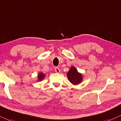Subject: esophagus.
<instances>
[{
    "label": "esophagus",
    "mask_w": 121,
    "mask_h": 121,
    "mask_svg": "<svg viewBox=\"0 0 121 121\" xmlns=\"http://www.w3.org/2000/svg\"><path fill=\"white\" fill-rule=\"evenodd\" d=\"M55 71H56V73H59V72H60V69H59V68H58V67H56V68H55Z\"/></svg>",
    "instance_id": "1"
}]
</instances>
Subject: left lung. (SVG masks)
<instances>
[{"mask_svg": "<svg viewBox=\"0 0 121 121\" xmlns=\"http://www.w3.org/2000/svg\"><path fill=\"white\" fill-rule=\"evenodd\" d=\"M67 76L69 81L73 85L79 84L81 82L82 80V74L78 73L76 68H74V67H72L70 68Z\"/></svg>", "mask_w": 121, "mask_h": 121, "instance_id": "left-lung-1", "label": "left lung"}]
</instances>
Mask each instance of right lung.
<instances>
[{
    "label": "right lung",
    "instance_id": "add662e5",
    "mask_svg": "<svg viewBox=\"0 0 121 121\" xmlns=\"http://www.w3.org/2000/svg\"><path fill=\"white\" fill-rule=\"evenodd\" d=\"M44 77H45V75L44 74V73H40L38 74L39 81H41L43 79H44Z\"/></svg>",
    "mask_w": 121,
    "mask_h": 121
}]
</instances>
